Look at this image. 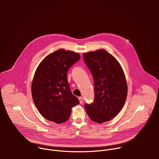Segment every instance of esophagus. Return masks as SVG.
<instances>
[{"label": "esophagus", "instance_id": "esophagus-1", "mask_svg": "<svg viewBox=\"0 0 159 159\" xmlns=\"http://www.w3.org/2000/svg\"><path fill=\"white\" fill-rule=\"evenodd\" d=\"M79 100L80 104H82L83 102V98L82 97H79Z\"/></svg>", "mask_w": 159, "mask_h": 159}]
</instances>
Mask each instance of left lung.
<instances>
[{
  "mask_svg": "<svg viewBox=\"0 0 159 159\" xmlns=\"http://www.w3.org/2000/svg\"><path fill=\"white\" fill-rule=\"evenodd\" d=\"M83 57L94 82V101L84 107L89 118L102 123L115 118L123 108L128 87L117 60L103 49L85 53Z\"/></svg>",
  "mask_w": 159,
  "mask_h": 159,
  "instance_id": "1",
  "label": "left lung"
}]
</instances>
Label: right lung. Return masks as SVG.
Here are the masks:
<instances>
[{
	"label": "right lung",
	"mask_w": 159,
	"mask_h": 159,
	"mask_svg": "<svg viewBox=\"0 0 159 159\" xmlns=\"http://www.w3.org/2000/svg\"><path fill=\"white\" fill-rule=\"evenodd\" d=\"M79 60V54L60 49L45 57L38 65L31 94L36 107L47 120L63 123L69 120L72 108L79 104L67 80L69 68Z\"/></svg>",
	"instance_id": "obj_1"
}]
</instances>
